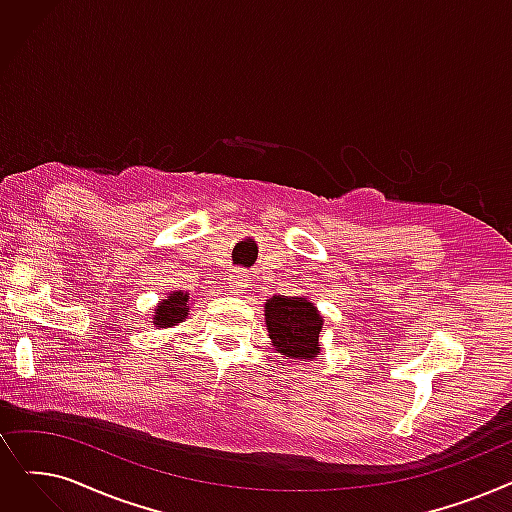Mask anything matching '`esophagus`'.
<instances>
[{"mask_svg": "<svg viewBox=\"0 0 512 512\" xmlns=\"http://www.w3.org/2000/svg\"><path fill=\"white\" fill-rule=\"evenodd\" d=\"M247 272L244 270H234L232 274H230V278H228V286L232 288L234 293H238V291H242L244 286H247Z\"/></svg>", "mask_w": 512, "mask_h": 512, "instance_id": "obj_1", "label": "esophagus"}]
</instances>
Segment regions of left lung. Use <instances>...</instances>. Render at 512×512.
<instances>
[{
    "instance_id": "left-lung-1",
    "label": "left lung",
    "mask_w": 512,
    "mask_h": 512,
    "mask_svg": "<svg viewBox=\"0 0 512 512\" xmlns=\"http://www.w3.org/2000/svg\"><path fill=\"white\" fill-rule=\"evenodd\" d=\"M265 324L276 351L286 360H316L320 355L322 316L305 297L274 295L265 301Z\"/></svg>"
}]
</instances>
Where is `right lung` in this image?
Returning a JSON list of instances; mask_svg holds the SVG:
<instances>
[{
	"label": "right lung",
	"mask_w": 512,
	"mask_h": 512,
	"mask_svg": "<svg viewBox=\"0 0 512 512\" xmlns=\"http://www.w3.org/2000/svg\"><path fill=\"white\" fill-rule=\"evenodd\" d=\"M188 293L184 291H173L167 299H163L157 309H154V326L159 328H171V326H177L180 322L186 320L188 316Z\"/></svg>",
	"instance_id": "right-lung-1"
}]
</instances>
